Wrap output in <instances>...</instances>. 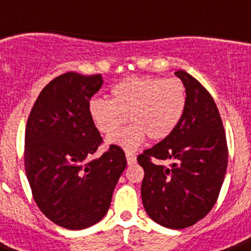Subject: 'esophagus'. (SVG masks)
<instances>
[{
    "instance_id": "34e87169",
    "label": "esophagus",
    "mask_w": 251,
    "mask_h": 251,
    "mask_svg": "<svg viewBox=\"0 0 251 251\" xmlns=\"http://www.w3.org/2000/svg\"><path fill=\"white\" fill-rule=\"evenodd\" d=\"M126 160H127V164L133 165L137 163V157H135V155H134V153L126 152Z\"/></svg>"
}]
</instances>
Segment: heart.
I'll list each match as a JSON object with an SVG mask.
<instances>
[{"label": "heart", "mask_w": 251, "mask_h": 251, "mask_svg": "<svg viewBox=\"0 0 251 251\" xmlns=\"http://www.w3.org/2000/svg\"><path fill=\"white\" fill-rule=\"evenodd\" d=\"M186 102V87L179 79L130 76L112 87L109 100H91L88 110L100 133H116L109 142L133 151L146 137L153 142L169 137L182 120ZM126 117L132 125L119 132Z\"/></svg>", "instance_id": "obj_1"}]
</instances>
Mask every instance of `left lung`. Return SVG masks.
Listing matches in <instances>:
<instances>
[{
    "label": "left lung",
    "mask_w": 251,
    "mask_h": 251,
    "mask_svg": "<svg viewBox=\"0 0 251 251\" xmlns=\"http://www.w3.org/2000/svg\"><path fill=\"white\" fill-rule=\"evenodd\" d=\"M183 117L173 133L138 155L143 169L142 201L153 222L171 229L194 226L214 207L228 165L222 117L208 91L185 70ZM171 161L169 166L161 161ZM159 163H157V161Z\"/></svg>",
    "instance_id": "1"
}]
</instances>
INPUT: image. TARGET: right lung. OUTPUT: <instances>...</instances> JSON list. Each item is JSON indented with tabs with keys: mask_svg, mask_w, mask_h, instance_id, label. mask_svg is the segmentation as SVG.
<instances>
[{
	"mask_svg": "<svg viewBox=\"0 0 251 251\" xmlns=\"http://www.w3.org/2000/svg\"><path fill=\"white\" fill-rule=\"evenodd\" d=\"M100 74L69 72L50 80L29 112L25 134V169L37 207L54 224L84 229L100 222L126 168L117 145L91 159L102 138L90 116Z\"/></svg>",
	"mask_w": 251,
	"mask_h": 251,
	"instance_id": "obj_1",
	"label": "right lung"
}]
</instances>
